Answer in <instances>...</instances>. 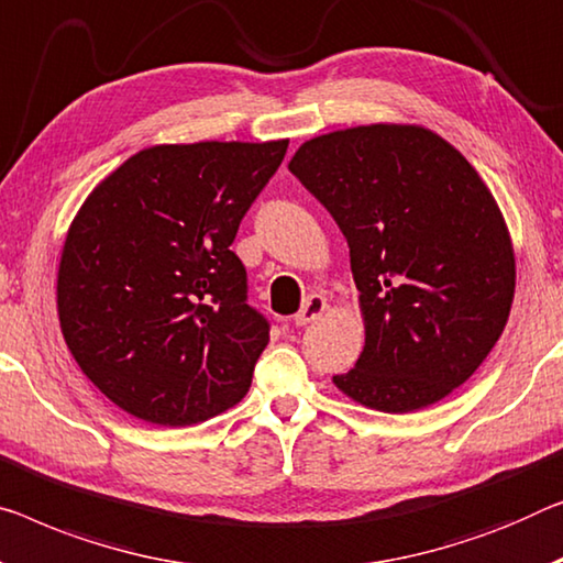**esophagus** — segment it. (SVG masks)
I'll return each mask as SVG.
<instances>
[{
	"instance_id": "obj_1",
	"label": "esophagus",
	"mask_w": 563,
	"mask_h": 563,
	"mask_svg": "<svg viewBox=\"0 0 563 563\" xmlns=\"http://www.w3.org/2000/svg\"><path fill=\"white\" fill-rule=\"evenodd\" d=\"M325 310H329V300H325L323 296H318V292H313V296L306 298L303 308L298 310L292 321H296V325H308L310 321H316V318H321Z\"/></svg>"
}]
</instances>
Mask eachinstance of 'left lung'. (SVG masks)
<instances>
[{
    "label": "left lung",
    "instance_id": "obj_1",
    "mask_svg": "<svg viewBox=\"0 0 563 563\" xmlns=\"http://www.w3.org/2000/svg\"><path fill=\"white\" fill-rule=\"evenodd\" d=\"M288 169L349 242L364 351L335 389L389 415L438 405L485 362L514 306V242L488 184L417 123L313 136Z\"/></svg>",
    "mask_w": 563,
    "mask_h": 563
}]
</instances>
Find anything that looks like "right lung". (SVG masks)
I'll list each match as a JSON object with an SVG mask.
<instances>
[{
	"label": "right lung",
	"mask_w": 563,
	"mask_h": 563,
	"mask_svg": "<svg viewBox=\"0 0 563 563\" xmlns=\"http://www.w3.org/2000/svg\"><path fill=\"white\" fill-rule=\"evenodd\" d=\"M288 139L158 144L125 158L73 217L57 318L82 374L131 417L205 422L245 397L271 341L230 245Z\"/></svg>",
	"instance_id": "1"
}]
</instances>
